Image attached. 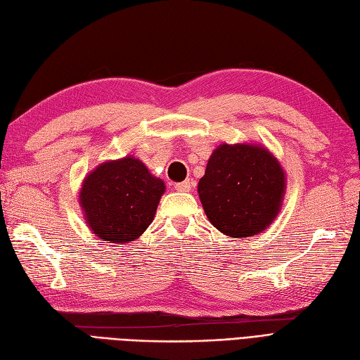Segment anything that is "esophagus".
<instances>
[{
  "label": "esophagus",
  "mask_w": 360,
  "mask_h": 360,
  "mask_svg": "<svg viewBox=\"0 0 360 360\" xmlns=\"http://www.w3.org/2000/svg\"><path fill=\"white\" fill-rule=\"evenodd\" d=\"M193 181L189 180H185V181H180V183H175V189L177 191H181V193H189L191 189H193Z\"/></svg>",
  "instance_id": "34e87169"
}]
</instances>
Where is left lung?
<instances>
[{
	"label": "left lung",
	"instance_id": "left-lung-1",
	"mask_svg": "<svg viewBox=\"0 0 360 360\" xmlns=\"http://www.w3.org/2000/svg\"><path fill=\"white\" fill-rule=\"evenodd\" d=\"M206 217L229 237L265 231L281 211L285 172L266 148L252 143H223L207 160L198 181Z\"/></svg>",
	"mask_w": 360,
	"mask_h": 360
}]
</instances>
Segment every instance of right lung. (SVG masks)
<instances>
[{
  "mask_svg": "<svg viewBox=\"0 0 360 360\" xmlns=\"http://www.w3.org/2000/svg\"><path fill=\"white\" fill-rule=\"evenodd\" d=\"M165 183L135 157L98 165L79 189V207L94 234L109 243H129L153 223Z\"/></svg>",
  "mask_w": 360,
  "mask_h": 360,
  "instance_id": "right-lung-1",
  "label": "right lung"
}]
</instances>
